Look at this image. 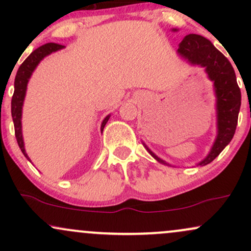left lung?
I'll return each mask as SVG.
<instances>
[{
    "mask_svg": "<svg viewBox=\"0 0 251 251\" xmlns=\"http://www.w3.org/2000/svg\"><path fill=\"white\" fill-rule=\"evenodd\" d=\"M177 51L191 65H198L205 68L209 79L214 81L217 111V137L209 154L198 163V165L204 166L211 163L234 137L241 107V89L237 85L231 63L205 37L197 34H189L179 43ZM145 148L155 160L169 165L157 157L148 146L145 145Z\"/></svg>",
    "mask_w": 251,
    "mask_h": 251,
    "instance_id": "obj_1",
    "label": "left lung"
}]
</instances>
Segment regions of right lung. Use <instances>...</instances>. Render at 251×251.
Wrapping results in <instances>:
<instances>
[{
  "label": "right lung",
  "instance_id": "right-lung-1",
  "mask_svg": "<svg viewBox=\"0 0 251 251\" xmlns=\"http://www.w3.org/2000/svg\"><path fill=\"white\" fill-rule=\"evenodd\" d=\"M65 46L57 45V43H46V45L41 46L37 50H35L33 53L30 54L27 59L22 62V65L19 67L16 76H15V82H14V94L13 99H11V117H13L14 122V127H15V137L19 144L20 149H21L22 153L25 154V157L27 158L30 162L29 157L25 153V143H24V137H22V124H21V118H22V106H24L25 97V91H27V85L29 81L31 74H33L34 70L36 68V66L39 65L40 61L50 54L54 53V51L62 50ZM109 117L107 116L105 119L102 120L101 124V132L103 127H105L106 123L108 122Z\"/></svg>",
  "mask_w": 251,
  "mask_h": 251
}]
</instances>
